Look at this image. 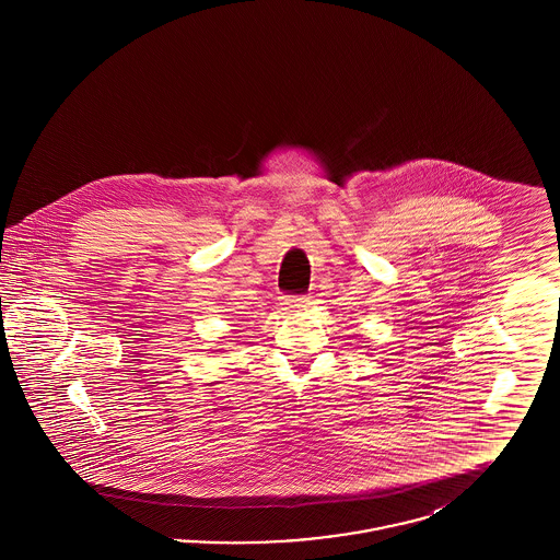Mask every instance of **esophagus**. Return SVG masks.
<instances>
[{"mask_svg":"<svg viewBox=\"0 0 560 560\" xmlns=\"http://www.w3.org/2000/svg\"><path fill=\"white\" fill-rule=\"evenodd\" d=\"M308 298L306 295H288V298H283V306L285 308H290V311H295V308H304V306H308Z\"/></svg>","mask_w":560,"mask_h":560,"instance_id":"34e87169","label":"esophagus"}]
</instances>
